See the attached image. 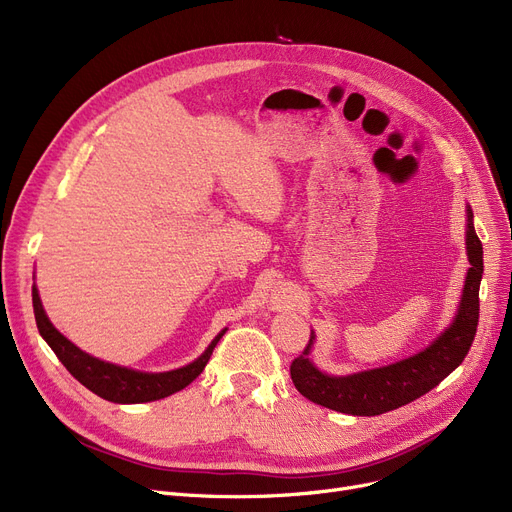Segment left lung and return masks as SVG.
<instances>
[{
	"mask_svg": "<svg viewBox=\"0 0 512 512\" xmlns=\"http://www.w3.org/2000/svg\"><path fill=\"white\" fill-rule=\"evenodd\" d=\"M467 211V255L471 267L467 272L459 313H456L452 326L415 357L388 367L344 375V378L321 373L309 361V351L315 338L311 336L303 355L290 365L292 384L305 398L315 405L346 415H382L427 394L465 361L477 332L479 284L483 274V247L475 234L473 213L471 209Z\"/></svg>",
	"mask_w": 512,
	"mask_h": 512,
	"instance_id": "8db88e82",
	"label": "left lung"
}]
</instances>
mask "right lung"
I'll list each match as a JSON object with an SVG mask.
<instances>
[{"instance_id":"right-lung-1","label":"right lung","mask_w":512,"mask_h":512,"mask_svg":"<svg viewBox=\"0 0 512 512\" xmlns=\"http://www.w3.org/2000/svg\"><path fill=\"white\" fill-rule=\"evenodd\" d=\"M33 309H35L39 334L51 346V351L56 353V357L64 363V367L85 388H89L91 392H95L97 396H101L105 400L118 402V405L151 402V400L166 398V396L186 388L205 369L215 344L220 342V338L226 332L224 330L215 336L213 342L207 346V351L191 365L174 369V371H166V373H143V371H134V369H126V367L99 361V359L80 351L78 346H74L68 338H64L56 328L51 326V321L47 319V315L43 311L39 292L35 286H33Z\"/></svg>"}]
</instances>
